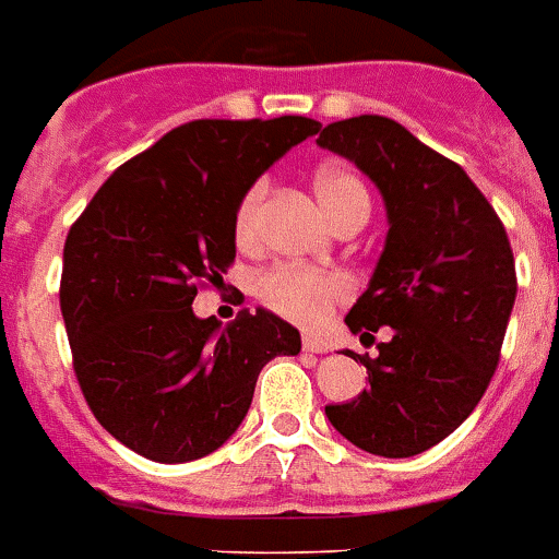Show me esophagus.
Returning a JSON list of instances; mask_svg holds the SVG:
<instances>
[{"mask_svg":"<svg viewBox=\"0 0 559 559\" xmlns=\"http://www.w3.org/2000/svg\"><path fill=\"white\" fill-rule=\"evenodd\" d=\"M302 349L314 352V355H323V352H329V346H325V343H323V337L306 334V337H302Z\"/></svg>","mask_w":559,"mask_h":559,"instance_id":"34e87169","label":"esophagus"}]
</instances>
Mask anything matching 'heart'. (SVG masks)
Returning a JSON list of instances; mask_svg holds the SVG:
<instances>
[{
	"label": "heart",
	"instance_id": "heart-1",
	"mask_svg": "<svg viewBox=\"0 0 559 559\" xmlns=\"http://www.w3.org/2000/svg\"><path fill=\"white\" fill-rule=\"evenodd\" d=\"M311 185H314L317 202L323 204L332 222H337L355 204H369L364 181L346 167H334V164L317 167ZM262 199H265V187L253 185L236 207L234 239L245 251L257 248L259 242ZM257 294L259 300L285 320H294L300 325H317L323 323L337 302L349 300V283L341 274H325V271H314V267L276 265L259 276Z\"/></svg>",
	"mask_w": 559,
	"mask_h": 559
}]
</instances>
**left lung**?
<instances>
[{
  "instance_id": "obj_1",
  "label": "left lung",
  "mask_w": 559,
  "mask_h": 559,
  "mask_svg": "<svg viewBox=\"0 0 559 559\" xmlns=\"http://www.w3.org/2000/svg\"><path fill=\"white\" fill-rule=\"evenodd\" d=\"M323 150L355 160L386 202L390 234L372 283L346 314L369 390L325 406L334 430L386 459L418 456L476 409L497 372L516 267L506 225L456 160L381 115L337 120Z\"/></svg>"
}]
</instances>
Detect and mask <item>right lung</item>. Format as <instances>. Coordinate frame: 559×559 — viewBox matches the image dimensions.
<instances>
[{
  "instance_id": "obj_1",
  "label": "right lung",
  "mask_w": 559,
  "mask_h": 559,
  "mask_svg": "<svg viewBox=\"0 0 559 559\" xmlns=\"http://www.w3.org/2000/svg\"><path fill=\"white\" fill-rule=\"evenodd\" d=\"M300 115L190 120L106 185L62 248L60 311L71 364L103 430L153 462H193L242 424L262 366L297 355L300 332L271 311L193 314L234 265V216L251 185L317 135Z\"/></svg>"
}]
</instances>
